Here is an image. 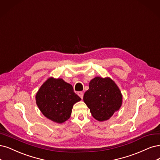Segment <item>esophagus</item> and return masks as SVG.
I'll return each mask as SVG.
<instances>
[{
    "label": "esophagus",
    "instance_id": "34e87169",
    "mask_svg": "<svg viewBox=\"0 0 160 160\" xmlns=\"http://www.w3.org/2000/svg\"><path fill=\"white\" fill-rule=\"evenodd\" d=\"M78 95L81 98V99H82L83 98V96H84V93H83V92H79L78 93Z\"/></svg>",
    "mask_w": 160,
    "mask_h": 160
}]
</instances>
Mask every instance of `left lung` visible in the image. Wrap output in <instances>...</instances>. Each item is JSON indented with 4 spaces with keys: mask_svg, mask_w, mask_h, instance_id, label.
I'll return each mask as SVG.
<instances>
[{
    "mask_svg": "<svg viewBox=\"0 0 160 160\" xmlns=\"http://www.w3.org/2000/svg\"><path fill=\"white\" fill-rule=\"evenodd\" d=\"M83 99L94 119L104 121L121 108L122 96L119 87L109 77L97 76L90 82L89 89L85 92Z\"/></svg>",
    "mask_w": 160,
    "mask_h": 160,
    "instance_id": "1",
    "label": "left lung"
}]
</instances>
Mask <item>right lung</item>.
Instances as JSON below:
<instances>
[{"mask_svg": "<svg viewBox=\"0 0 160 160\" xmlns=\"http://www.w3.org/2000/svg\"><path fill=\"white\" fill-rule=\"evenodd\" d=\"M35 100L45 117L61 124L70 117L73 105L81 98L74 93L72 85L62 78L50 77L39 88Z\"/></svg>", "mask_w": 160, "mask_h": 160, "instance_id": "right-lung-1", "label": "right lung"}]
</instances>
